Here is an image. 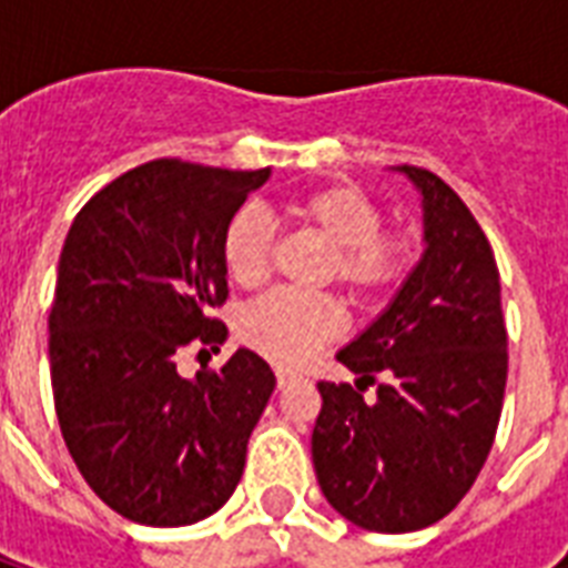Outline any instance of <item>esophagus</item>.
<instances>
[{
	"label": "esophagus",
	"mask_w": 568,
	"mask_h": 568,
	"mask_svg": "<svg viewBox=\"0 0 568 568\" xmlns=\"http://www.w3.org/2000/svg\"><path fill=\"white\" fill-rule=\"evenodd\" d=\"M297 379H301V374L297 372H285V368H280V372H276V386L280 388H288L292 383H297Z\"/></svg>",
	"instance_id": "esophagus-1"
}]
</instances>
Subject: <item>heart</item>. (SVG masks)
Wrapping results in <instances>:
<instances>
[{"instance_id": "heart-1", "label": "heart", "mask_w": 568, "mask_h": 568, "mask_svg": "<svg viewBox=\"0 0 568 568\" xmlns=\"http://www.w3.org/2000/svg\"><path fill=\"white\" fill-rule=\"evenodd\" d=\"M285 212L303 232L327 247L318 283H336L359 312L377 310L413 265V235L383 226V205L356 182H324L294 194ZM223 265L244 288L265 283L274 265V226L256 209L230 217L221 239ZM342 310L329 294L271 292L239 318V338L267 363L297 368L338 338Z\"/></svg>"}]
</instances>
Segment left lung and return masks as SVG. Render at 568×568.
I'll use <instances>...</instances> for the list:
<instances>
[{
  "label": "left lung",
  "mask_w": 568,
  "mask_h": 568,
  "mask_svg": "<svg viewBox=\"0 0 568 568\" xmlns=\"http://www.w3.org/2000/svg\"><path fill=\"white\" fill-rule=\"evenodd\" d=\"M424 196L422 262L321 379L312 463L327 501L374 534L445 519L480 475L501 418L507 327L489 239L436 173L400 164ZM378 386L377 398L364 388Z\"/></svg>",
  "instance_id": "left-lung-1"
}]
</instances>
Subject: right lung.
I'll return each mask as SVG.
<instances>
[{
  "mask_svg": "<svg viewBox=\"0 0 568 568\" xmlns=\"http://www.w3.org/2000/svg\"><path fill=\"white\" fill-rule=\"evenodd\" d=\"M267 173L155 159L97 191L67 232L52 397L70 457L123 519L194 525L239 486L274 372L247 347L196 379L176 359L226 338L214 318L230 294L221 239Z\"/></svg>",
  "mask_w": 568,
  "mask_h": 568,
  "instance_id": "add662e5",
  "label": "right lung"
}]
</instances>
